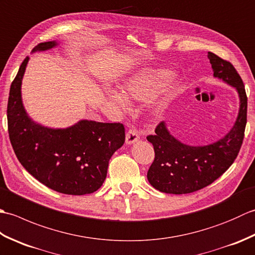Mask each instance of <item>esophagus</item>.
Listing matches in <instances>:
<instances>
[{"mask_svg": "<svg viewBox=\"0 0 255 255\" xmlns=\"http://www.w3.org/2000/svg\"><path fill=\"white\" fill-rule=\"evenodd\" d=\"M138 140H139V134L136 130H133V129L128 130V132L126 133V144H132L134 142H137Z\"/></svg>", "mask_w": 255, "mask_h": 255, "instance_id": "obj_1", "label": "esophagus"}]
</instances>
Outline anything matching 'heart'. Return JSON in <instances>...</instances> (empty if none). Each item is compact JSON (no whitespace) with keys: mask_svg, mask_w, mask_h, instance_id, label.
<instances>
[{"mask_svg":"<svg viewBox=\"0 0 255 255\" xmlns=\"http://www.w3.org/2000/svg\"><path fill=\"white\" fill-rule=\"evenodd\" d=\"M173 78H174V73L171 70L163 68L141 69L125 80L123 84L125 96L119 91L111 90L108 91V97L122 111L126 112L130 106L128 100L136 102L149 101ZM173 94L174 92L172 89H166L163 92L160 99L154 103L153 108L155 114H160L164 110L173 97Z\"/></svg>","mask_w":255,"mask_h":255,"instance_id":"heart-1","label":"heart"}]
</instances>
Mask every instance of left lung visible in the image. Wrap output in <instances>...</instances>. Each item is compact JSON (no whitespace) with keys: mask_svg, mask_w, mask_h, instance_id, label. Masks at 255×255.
I'll list each match as a JSON object with an SVG mask.
<instances>
[{"mask_svg":"<svg viewBox=\"0 0 255 255\" xmlns=\"http://www.w3.org/2000/svg\"><path fill=\"white\" fill-rule=\"evenodd\" d=\"M214 78L235 88L239 96V112L234 126L223 138L205 145H192L180 141L170 132L165 122L148 136L153 144L155 158L147 173L149 183L166 194H188L206 187L217 180L234 163L245 137L248 99L240 75L228 61L207 55Z\"/></svg>","mask_w":255,"mask_h":255,"instance_id":"obj_1","label":"left lung"}]
</instances>
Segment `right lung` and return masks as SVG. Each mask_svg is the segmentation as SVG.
Listing matches in <instances>:
<instances>
[{
  "mask_svg": "<svg viewBox=\"0 0 255 255\" xmlns=\"http://www.w3.org/2000/svg\"><path fill=\"white\" fill-rule=\"evenodd\" d=\"M60 42L37 45L31 53L50 50ZM20 64L10 85L7 103L9 140L14 152L28 173L53 191L85 195L97 191L107 175L108 162L125 142L119 123L81 119L67 128H51L35 122L21 99V82L28 64Z\"/></svg>",
  "mask_w": 255,
  "mask_h": 255,
  "instance_id": "1",
  "label": "right lung"
}]
</instances>
